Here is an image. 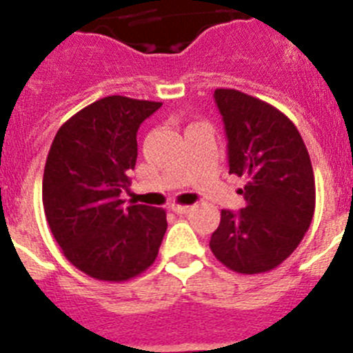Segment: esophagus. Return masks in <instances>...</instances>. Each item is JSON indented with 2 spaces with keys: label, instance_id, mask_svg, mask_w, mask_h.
Instances as JSON below:
<instances>
[{
  "label": "esophagus",
  "instance_id": "34e87169",
  "mask_svg": "<svg viewBox=\"0 0 353 353\" xmlns=\"http://www.w3.org/2000/svg\"><path fill=\"white\" fill-rule=\"evenodd\" d=\"M173 212L174 214H189L192 210V207H187V205H173Z\"/></svg>",
  "mask_w": 353,
  "mask_h": 353
}]
</instances>
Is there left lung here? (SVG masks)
<instances>
[{"label":"left lung","instance_id":"1","mask_svg":"<svg viewBox=\"0 0 353 353\" xmlns=\"http://www.w3.org/2000/svg\"><path fill=\"white\" fill-rule=\"evenodd\" d=\"M228 139L230 173L248 179L245 207L221 210L214 256L240 274L276 269L301 244L314 212V174L297 127L267 102L215 90Z\"/></svg>","mask_w":353,"mask_h":353}]
</instances>
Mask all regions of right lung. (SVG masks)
<instances>
[{
    "label": "right lung",
    "instance_id": "obj_1",
    "mask_svg": "<svg viewBox=\"0 0 353 353\" xmlns=\"http://www.w3.org/2000/svg\"><path fill=\"white\" fill-rule=\"evenodd\" d=\"M161 102L111 95L65 121L42 182L46 219L65 258L101 281H127L148 269L166 233V212L123 207L138 159V129Z\"/></svg>",
    "mask_w": 353,
    "mask_h": 353
}]
</instances>
